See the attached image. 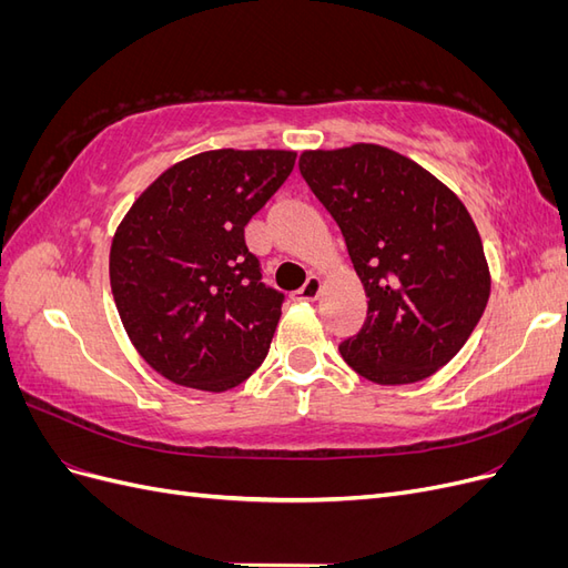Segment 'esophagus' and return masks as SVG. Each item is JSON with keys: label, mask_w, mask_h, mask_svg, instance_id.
I'll return each instance as SVG.
<instances>
[{"label": "esophagus", "mask_w": 568, "mask_h": 568, "mask_svg": "<svg viewBox=\"0 0 568 568\" xmlns=\"http://www.w3.org/2000/svg\"><path fill=\"white\" fill-rule=\"evenodd\" d=\"M322 291V280L317 277V274H313V277H307V282L296 291L294 298L296 301H315L320 296Z\"/></svg>", "instance_id": "obj_1"}]
</instances>
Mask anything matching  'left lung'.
I'll list each match as a JSON object with an SVG mask.
<instances>
[{"label":"left lung","mask_w":568,"mask_h":568,"mask_svg":"<svg viewBox=\"0 0 568 568\" xmlns=\"http://www.w3.org/2000/svg\"><path fill=\"white\" fill-rule=\"evenodd\" d=\"M298 168L341 227L369 298L363 329L338 346L343 359L382 386L436 374L467 343L490 296L467 205L379 144L303 151Z\"/></svg>","instance_id":"8db88e82"}]
</instances>
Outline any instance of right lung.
Returning a JSON list of instances; mask_svg holds the SVG:
<instances>
[{"mask_svg": "<svg viewBox=\"0 0 568 568\" xmlns=\"http://www.w3.org/2000/svg\"><path fill=\"white\" fill-rule=\"evenodd\" d=\"M296 151L215 149L170 165L111 244L125 332L168 382L222 393L261 367L284 294L261 282L244 227L291 175Z\"/></svg>", "mask_w": 568, "mask_h": 568, "instance_id": "add662e5", "label": "right lung"}]
</instances>
